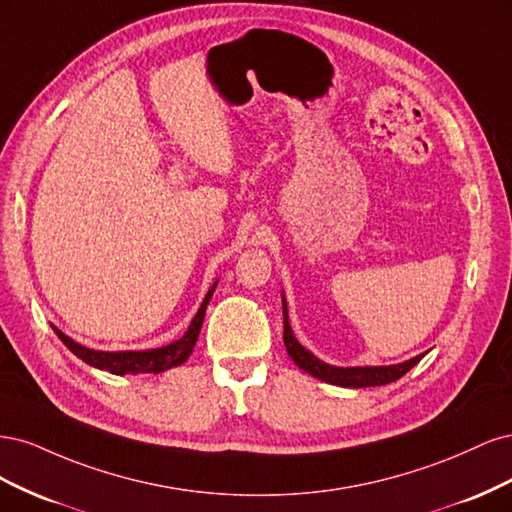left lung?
<instances>
[{
	"mask_svg": "<svg viewBox=\"0 0 512 512\" xmlns=\"http://www.w3.org/2000/svg\"><path fill=\"white\" fill-rule=\"evenodd\" d=\"M284 307V344L290 359L297 363L309 376L318 380H324L335 386H348V389H363V386H380L399 380L404 374L423 359L425 354H418L414 359L399 363V365H386V367H333L322 363L312 352H307L297 339H294L290 324H288V312H286V301H282Z\"/></svg>",
	"mask_w": 512,
	"mask_h": 512,
	"instance_id": "left-lung-1",
	"label": "left lung"
}]
</instances>
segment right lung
I'll return each instance as SVG.
<instances>
[{"mask_svg": "<svg viewBox=\"0 0 512 512\" xmlns=\"http://www.w3.org/2000/svg\"><path fill=\"white\" fill-rule=\"evenodd\" d=\"M215 290V284L209 288L207 297L200 305V309L196 312L190 329L185 331V335L177 342L168 344L164 348H156V350H143V352H100V350H89L81 344L72 342L68 335H64L61 331H57L53 327V331L57 333V337L64 342V346L68 350H72L79 359H83L85 363L94 365L98 369H106L111 371L115 376H126V374H160V371H166L170 367H177L181 365L194 350V344L198 339L200 327H203V320H205V309L207 303L211 299V294Z\"/></svg>", "mask_w": 512, "mask_h": 512, "instance_id": "obj_1", "label": "right lung"}]
</instances>
